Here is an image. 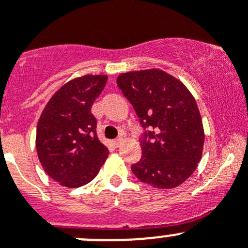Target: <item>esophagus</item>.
I'll list each match as a JSON object with an SVG mask.
<instances>
[{
  "label": "esophagus",
  "instance_id": "1",
  "mask_svg": "<svg viewBox=\"0 0 248 248\" xmlns=\"http://www.w3.org/2000/svg\"><path fill=\"white\" fill-rule=\"evenodd\" d=\"M121 143H122V140H121V138H119V140H113L112 144H113V147H115V148H119L120 145H121Z\"/></svg>",
  "mask_w": 248,
  "mask_h": 248
}]
</instances>
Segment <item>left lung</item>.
Returning a JSON list of instances; mask_svg holds the SVG:
<instances>
[{
	"label": "left lung",
	"mask_w": 248,
	"mask_h": 248,
	"mask_svg": "<svg viewBox=\"0 0 248 248\" xmlns=\"http://www.w3.org/2000/svg\"><path fill=\"white\" fill-rule=\"evenodd\" d=\"M117 85L145 131L142 159L132 165L137 179L170 189L184 184L202 158L204 129L193 95L186 85L161 69L121 73Z\"/></svg>",
	"instance_id": "8db88e82"
}]
</instances>
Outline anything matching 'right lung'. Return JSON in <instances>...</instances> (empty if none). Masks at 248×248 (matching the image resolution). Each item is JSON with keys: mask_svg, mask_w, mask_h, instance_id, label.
<instances>
[{"mask_svg": "<svg viewBox=\"0 0 248 248\" xmlns=\"http://www.w3.org/2000/svg\"><path fill=\"white\" fill-rule=\"evenodd\" d=\"M108 76L87 75L62 85L51 96L36 127V152L48 176L75 188L98 175L108 150L96 136L92 106Z\"/></svg>", "mask_w": 248, "mask_h": 248, "instance_id": "add662e5", "label": "right lung"}]
</instances>
